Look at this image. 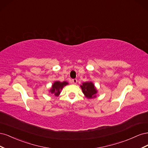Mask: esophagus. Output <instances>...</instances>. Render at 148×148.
<instances>
[{
  "instance_id": "esophagus-1",
  "label": "esophagus",
  "mask_w": 148,
  "mask_h": 148,
  "mask_svg": "<svg viewBox=\"0 0 148 148\" xmlns=\"http://www.w3.org/2000/svg\"><path fill=\"white\" fill-rule=\"evenodd\" d=\"M72 83H73V84H76L77 83V79H72Z\"/></svg>"
}]
</instances>
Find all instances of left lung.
<instances>
[{
  "mask_svg": "<svg viewBox=\"0 0 148 148\" xmlns=\"http://www.w3.org/2000/svg\"><path fill=\"white\" fill-rule=\"evenodd\" d=\"M83 93L84 96L88 99H92V98L96 97V94L97 93V90L94 84L91 82H87L83 83L82 85H80Z\"/></svg>",
  "mask_w": 148,
  "mask_h": 148,
  "instance_id": "1",
  "label": "left lung"
}]
</instances>
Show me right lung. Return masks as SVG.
I'll use <instances>...</instances> for the list:
<instances>
[{"instance_id":"obj_1","label":"right lung","mask_w":148,"mask_h":148,"mask_svg":"<svg viewBox=\"0 0 148 148\" xmlns=\"http://www.w3.org/2000/svg\"><path fill=\"white\" fill-rule=\"evenodd\" d=\"M67 84H69V83L66 82H60L59 81H56L52 84L51 88L49 89V92L56 96H58L60 94L62 89Z\"/></svg>"}]
</instances>
